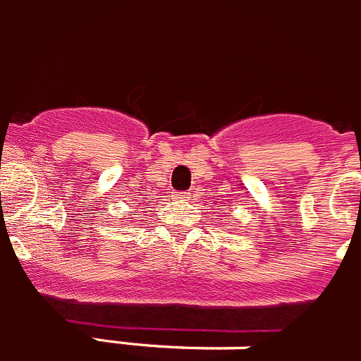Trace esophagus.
I'll return each instance as SVG.
<instances>
[{
    "label": "esophagus",
    "instance_id": "obj_1",
    "mask_svg": "<svg viewBox=\"0 0 361 361\" xmlns=\"http://www.w3.org/2000/svg\"><path fill=\"white\" fill-rule=\"evenodd\" d=\"M190 197H192V193H188V192H175L173 193V199H177V201H190Z\"/></svg>",
    "mask_w": 361,
    "mask_h": 361
}]
</instances>
